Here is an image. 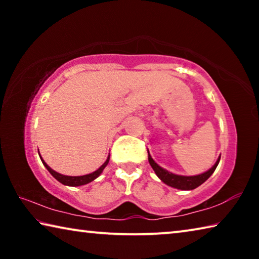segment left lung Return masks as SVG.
Instances as JSON below:
<instances>
[{
	"label": "left lung",
	"instance_id": "8db88e82",
	"mask_svg": "<svg viewBox=\"0 0 259 259\" xmlns=\"http://www.w3.org/2000/svg\"><path fill=\"white\" fill-rule=\"evenodd\" d=\"M148 152V151H147ZM219 160H221V156L218 157V160L211 169H209L207 172L198 175V176H179V175H175L169 172L168 170H165L163 168H161L159 164L155 163V161L152 159V156L148 153V161H150V164L152 165L153 170H154L155 174L157 175L162 182L166 185L178 188V190H194L198 186H200L201 184H203L207 179L211 176L213 174L214 170H216L217 165L219 163Z\"/></svg>",
	"mask_w": 259,
	"mask_h": 259
}]
</instances>
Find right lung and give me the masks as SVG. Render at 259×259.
I'll return each mask as SVG.
<instances>
[{"instance_id":"right-lung-1","label":"right lung","mask_w":259,"mask_h":259,"mask_svg":"<svg viewBox=\"0 0 259 259\" xmlns=\"http://www.w3.org/2000/svg\"><path fill=\"white\" fill-rule=\"evenodd\" d=\"M41 160H42V157H41ZM108 161H109V155H108V157H107L106 162H105V163H104L102 166H100V168H99L98 170H96L95 172L89 174V175H84V176H75V177H72V176H64V175L56 172L55 170H52V169L50 168V166L46 163L45 160H42L43 164H45V166L48 169V171H49V172L52 175V176H54V177L57 179V181L60 182L61 184H64V185H68V186H81V185H85V184L95 181V179L97 178V177L99 176V175L103 172V170L105 169V166L107 165Z\"/></svg>"}]
</instances>
